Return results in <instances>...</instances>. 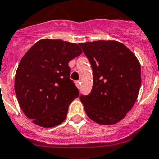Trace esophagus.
Masks as SVG:
<instances>
[{
	"label": "esophagus",
	"instance_id": "1",
	"mask_svg": "<svg viewBox=\"0 0 159 159\" xmlns=\"http://www.w3.org/2000/svg\"><path fill=\"white\" fill-rule=\"evenodd\" d=\"M75 84H76V85H77V87L80 88V81H76Z\"/></svg>",
	"mask_w": 159,
	"mask_h": 159
}]
</instances>
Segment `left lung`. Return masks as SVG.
<instances>
[{
	"mask_svg": "<svg viewBox=\"0 0 159 159\" xmlns=\"http://www.w3.org/2000/svg\"><path fill=\"white\" fill-rule=\"evenodd\" d=\"M93 70V88L80 96L86 114L102 125H113L134 105L141 85V66L127 47L115 41L79 43Z\"/></svg>",
	"mask_w": 159,
	"mask_h": 159,
	"instance_id": "8db88e82",
	"label": "left lung"
}]
</instances>
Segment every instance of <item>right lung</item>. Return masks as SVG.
<instances>
[{"label":"right lung","instance_id":"obj_1","mask_svg":"<svg viewBox=\"0 0 159 159\" xmlns=\"http://www.w3.org/2000/svg\"><path fill=\"white\" fill-rule=\"evenodd\" d=\"M81 53L75 43L43 39L21 58L15 76V93L22 111L34 124L49 128L66 119L69 106L79 96L70 78L69 62Z\"/></svg>","mask_w":159,"mask_h":159}]
</instances>
